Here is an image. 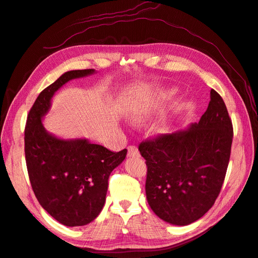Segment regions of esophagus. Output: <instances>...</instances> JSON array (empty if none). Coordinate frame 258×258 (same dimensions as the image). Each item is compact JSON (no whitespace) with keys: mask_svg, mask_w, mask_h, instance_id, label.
Returning a JSON list of instances; mask_svg holds the SVG:
<instances>
[{"mask_svg":"<svg viewBox=\"0 0 258 258\" xmlns=\"http://www.w3.org/2000/svg\"><path fill=\"white\" fill-rule=\"evenodd\" d=\"M139 151L136 146H128V157H139Z\"/></svg>","mask_w":258,"mask_h":258,"instance_id":"1","label":"esophagus"}]
</instances>
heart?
<instances>
[{
  "label": "heart",
  "instance_id": "heart-1",
  "mask_svg": "<svg viewBox=\"0 0 258 258\" xmlns=\"http://www.w3.org/2000/svg\"><path fill=\"white\" fill-rule=\"evenodd\" d=\"M173 93H174V90H170V91H168V93H166L165 96H162V98H165L169 95H173ZM150 116H151V111L148 110V108H144V107H134V108H131V110L127 114V117L129 118V120L134 123H141V122L145 121ZM167 130H168L167 122H161V123L157 124L155 128V131L159 135L165 134Z\"/></svg>",
  "mask_w": 258,
  "mask_h": 258
}]
</instances>
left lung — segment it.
<instances>
[{"instance_id": "8db88e82", "label": "left lung", "mask_w": 258, "mask_h": 258, "mask_svg": "<svg viewBox=\"0 0 258 258\" xmlns=\"http://www.w3.org/2000/svg\"><path fill=\"white\" fill-rule=\"evenodd\" d=\"M198 122L139 145L146 160V199L162 221L186 226L212 208L227 171L232 123L227 107L211 89Z\"/></svg>"}]
</instances>
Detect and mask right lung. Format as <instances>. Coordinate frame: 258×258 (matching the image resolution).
I'll return each mask as SVG.
<instances>
[{
  "label": "right lung",
  "mask_w": 258,
  "mask_h": 258,
  "mask_svg": "<svg viewBox=\"0 0 258 258\" xmlns=\"http://www.w3.org/2000/svg\"><path fill=\"white\" fill-rule=\"evenodd\" d=\"M93 69L62 74L36 98L25 129V153L31 186L42 208L62 225L84 226L102 210L108 176L126 158L87 139H61L46 131L43 117L51 98L68 82L95 74Z\"/></svg>",
  "instance_id": "obj_1"
}]
</instances>
